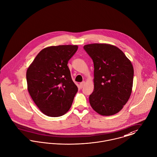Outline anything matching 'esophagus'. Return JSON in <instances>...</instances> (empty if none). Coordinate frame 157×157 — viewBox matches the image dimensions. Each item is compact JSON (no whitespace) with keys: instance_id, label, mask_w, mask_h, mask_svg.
I'll use <instances>...</instances> for the list:
<instances>
[{"instance_id":"obj_1","label":"esophagus","mask_w":157,"mask_h":157,"mask_svg":"<svg viewBox=\"0 0 157 157\" xmlns=\"http://www.w3.org/2000/svg\"><path fill=\"white\" fill-rule=\"evenodd\" d=\"M84 84H85V82H82L80 83V84H79V87H80L81 88H82V87H84Z\"/></svg>"}]
</instances>
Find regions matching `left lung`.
<instances>
[{
    "label": "left lung",
    "mask_w": 157,
    "mask_h": 157,
    "mask_svg": "<svg viewBox=\"0 0 157 157\" xmlns=\"http://www.w3.org/2000/svg\"><path fill=\"white\" fill-rule=\"evenodd\" d=\"M94 63V91L89 97L92 108L102 116L119 113L128 101L133 86L134 68L117 47L106 43L84 46Z\"/></svg>",
    "instance_id": "1"
}]
</instances>
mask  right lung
<instances>
[{
  "label": "right lung",
  "mask_w": 157,
  "mask_h": 157,
  "mask_svg": "<svg viewBox=\"0 0 157 157\" xmlns=\"http://www.w3.org/2000/svg\"><path fill=\"white\" fill-rule=\"evenodd\" d=\"M77 45L47 47L36 56L26 71L28 92L39 109L49 117H59L70 108L78 87L67 63Z\"/></svg>",
  "instance_id": "right-lung-1"
}]
</instances>
